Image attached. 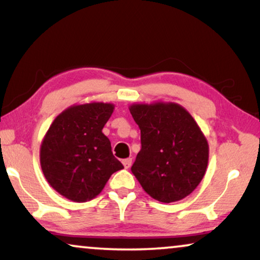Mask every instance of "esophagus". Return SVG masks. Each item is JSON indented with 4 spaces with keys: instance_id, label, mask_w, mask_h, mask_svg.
Segmentation results:
<instances>
[{
    "instance_id": "34e87169",
    "label": "esophagus",
    "mask_w": 260,
    "mask_h": 260,
    "mask_svg": "<svg viewBox=\"0 0 260 260\" xmlns=\"http://www.w3.org/2000/svg\"><path fill=\"white\" fill-rule=\"evenodd\" d=\"M122 163H123L124 168L129 169L130 167H131V163H133V159H131V158H125V159H123Z\"/></svg>"
}]
</instances>
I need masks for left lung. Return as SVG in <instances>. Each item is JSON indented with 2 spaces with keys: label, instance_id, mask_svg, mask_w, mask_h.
Returning a JSON list of instances; mask_svg holds the SVG:
<instances>
[{
  "label": "left lung",
  "instance_id": "left-lung-1",
  "mask_svg": "<svg viewBox=\"0 0 260 260\" xmlns=\"http://www.w3.org/2000/svg\"><path fill=\"white\" fill-rule=\"evenodd\" d=\"M142 148L131 172L155 200H182L201 182L208 165V143L186 109L175 103L133 104Z\"/></svg>",
  "mask_w": 260,
  "mask_h": 260
}]
</instances>
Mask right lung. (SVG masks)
Instances as JSON below:
<instances>
[{
	"instance_id": "right-lung-1",
	"label": "right lung",
	"mask_w": 260,
	"mask_h": 260,
	"mask_svg": "<svg viewBox=\"0 0 260 260\" xmlns=\"http://www.w3.org/2000/svg\"><path fill=\"white\" fill-rule=\"evenodd\" d=\"M115 105L88 103L62 111L49 126L40 148L42 173L52 188L74 202L97 197L124 167L102 133Z\"/></svg>"
}]
</instances>
